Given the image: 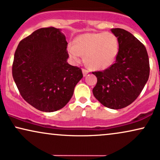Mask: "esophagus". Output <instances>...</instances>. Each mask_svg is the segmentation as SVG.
<instances>
[{
	"label": "esophagus",
	"instance_id": "34e87169",
	"mask_svg": "<svg viewBox=\"0 0 160 160\" xmlns=\"http://www.w3.org/2000/svg\"><path fill=\"white\" fill-rule=\"evenodd\" d=\"M88 72H89V71L88 70H85V69H82V73H83V76H87L88 74Z\"/></svg>",
	"mask_w": 160,
	"mask_h": 160
}]
</instances>
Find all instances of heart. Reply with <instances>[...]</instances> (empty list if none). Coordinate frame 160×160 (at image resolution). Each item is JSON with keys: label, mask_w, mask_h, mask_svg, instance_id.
Here are the masks:
<instances>
[{"label": "heart", "mask_w": 160, "mask_h": 160, "mask_svg": "<svg viewBox=\"0 0 160 160\" xmlns=\"http://www.w3.org/2000/svg\"><path fill=\"white\" fill-rule=\"evenodd\" d=\"M119 51L118 37L111 32L86 33L76 37L75 45L68 47L70 57L78 62L84 56V62L92 70L109 68L115 62Z\"/></svg>", "instance_id": "1"}]
</instances>
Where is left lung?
I'll return each instance as SVG.
<instances>
[{
    "label": "left lung",
    "mask_w": 160,
    "mask_h": 160,
    "mask_svg": "<svg viewBox=\"0 0 160 160\" xmlns=\"http://www.w3.org/2000/svg\"><path fill=\"white\" fill-rule=\"evenodd\" d=\"M111 32L119 42L118 57L109 68L92 72L98 80L92 93L104 107L120 109L134 102L142 92L150 67L146 47L133 34L122 28Z\"/></svg>",
    "instance_id": "left-lung-1"
}]
</instances>
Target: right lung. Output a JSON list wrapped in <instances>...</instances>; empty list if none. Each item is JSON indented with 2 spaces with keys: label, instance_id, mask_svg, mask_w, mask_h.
Here are the masks:
<instances>
[{
  "label": "right lung",
  "instance_id": "1",
  "mask_svg": "<svg viewBox=\"0 0 160 160\" xmlns=\"http://www.w3.org/2000/svg\"><path fill=\"white\" fill-rule=\"evenodd\" d=\"M68 42L61 29L42 28L21 40L14 53L12 76L26 102L52 112L63 108L82 79V70L68 63Z\"/></svg>",
  "mask_w": 160,
  "mask_h": 160
}]
</instances>
